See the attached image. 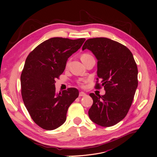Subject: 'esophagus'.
Returning a JSON list of instances; mask_svg holds the SVG:
<instances>
[{
    "instance_id": "esophagus-1",
    "label": "esophagus",
    "mask_w": 157,
    "mask_h": 157,
    "mask_svg": "<svg viewBox=\"0 0 157 157\" xmlns=\"http://www.w3.org/2000/svg\"><path fill=\"white\" fill-rule=\"evenodd\" d=\"M86 96V94H85L84 92H80L79 93V96L80 97H83V96Z\"/></svg>"
}]
</instances>
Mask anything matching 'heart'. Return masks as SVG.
<instances>
[{
	"label": "heart",
	"mask_w": 157,
	"mask_h": 157,
	"mask_svg": "<svg viewBox=\"0 0 157 157\" xmlns=\"http://www.w3.org/2000/svg\"><path fill=\"white\" fill-rule=\"evenodd\" d=\"M91 58H92V56L91 55H90L88 54H83L81 56V60H82V61H84L87 60L88 59H90Z\"/></svg>",
	"instance_id": "obj_1"
}]
</instances>
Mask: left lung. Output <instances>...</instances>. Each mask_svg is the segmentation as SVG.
I'll return each mask as SVG.
<instances>
[{
  "instance_id": "1",
  "label": "left lung",
  "mask_w": 157,
  "mask_h": 157,
  "mask_svg": "<svg viewBox=\"0 0 157 157\" xmlns=\"http://www.w3.org/2000/svg\"><path fill=\"white\" fill-rule=\"evenodd\" d=\"M85 49L91 51L98 59L96 88L103 86L105 90L101 96L90 94L93 104L89 117L101 126L115 125L126 116L138 84L134 56L125 46L104 37L88 39L82 46V50Z\"/></svg>"
}]
</instances>
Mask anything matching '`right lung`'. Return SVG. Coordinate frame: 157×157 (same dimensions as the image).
Segmentation results:
<instances>
[{"instance_id": "right-lung-1", "label": "right lung", "mask_w": 157, "mask_h": 157, "mask_svg": "<svg viewBox=\"0 0 157 157\" xmlns=\"http://www.w3.org/2000/svg\"><path fill=\"white\" fill-rule=\"evenodd\" d=\"M85 40L51 38L37 46L25 60L21 75L22 99L33 121L44 130L62 125L68 108L78 96L75 88L57 94L55 79L63 73L68 58Z\"/></svg>"}]
</instances>
